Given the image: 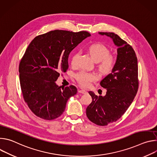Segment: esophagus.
<instances>
[{
	"mask_svg": "<svg viewBox=\"0 0 157 157\" xmlns=\"http://www.w3.org/2000/svg\"><path fill=\"white\" fill-rule=\"evenodd\" d=\"M78 93H81V94H85V93H87V91L84 90V89H81V90H79L78 91Z\"/></svg>",
	"mask_w": 157,
	"mask_h": 157,
	"instance_id": "esophagus-1",
	"label": "esophagus"
}]
</instances>
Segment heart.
<instances>
[{
  "instance_id": "b5f03b06",
  "label": "heart",
  "mask_w": 157,
  "mask_h": 157,
  "mask_svg": "<svg viewBox=\"0 0 157 157\" xmlns=\"http://www.w3.org/2000/svg\"><path fill=\"white\" fill-rule=\"evenodd\" d=\"M87 50L93 59L99 63V70L102 73L111 72L114 67L116 59L113 55L109 54V50L106 46L100 43H93L88 47ZM79 55V53H75L73 55L71 61V65L76 64ZM76 78L81 86L88 87L92 82L98 79V76L95 73L81 71L76 75Z\"/></svg>"
}]
</instances>
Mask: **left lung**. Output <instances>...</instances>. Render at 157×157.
<instances>
[{
    "instance_id": "obj_1",
    "label": "left lung",
    "mask_w": 157,
    "mask_h": 157,
    "mask_svg": "<svg viewBox=\"0 0 157 157\" xmlns=\"http://www.w3.org/2000/svg\"><path fill=\"white\" fill-rule=\"evenodd\" d=\"M99 34L110 38L117 47L114 67L100 82L106 94L98 96L89 92L93 101L86 108V116L94 124L104 126L119 119L135 98L139 87L138 64L132 47L117 34Z\"/></svg>"
}]
</instances>
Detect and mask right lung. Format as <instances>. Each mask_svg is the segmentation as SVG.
<instances>
[{"label": "right lung", "instance_id": "obj_1", "mask_svg": "<svg viewBox=\"0 0 157 157\" xmlns=\"http://www.w3.org/2000/svg\"><path fill=\"white\" fill-rule=\"evenodd\" d=\"M91 35L87 32L55 30L36 36L19 65L20 86L25 101L33 113L44 120H53L65 110L66 102L77 89L59 87L60 72L68 69L71 52Z\"/></svg>", "mask_w": 157, "mask_h": 157}]
</instances>
